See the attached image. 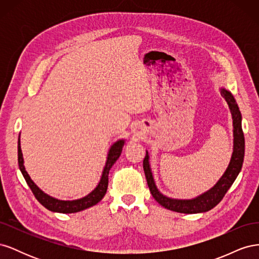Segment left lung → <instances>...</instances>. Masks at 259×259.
Returning <instances> with one entry per match:
<instances>
[{"mask_svg":"<svg viewBox=\"0 0 259 259\" xmlns=\"http://www.w3.org/2000/svg\"><path fill=\"white\" fill-rule=\"evenodd\" d=\"M222 96L226 99L227 104L229 106L230 112L232 115V125H233V151L231 154V159L228 164V167L226 168L223 176L218 179V182L208 189L203 192L198 197L192 199H173L168 198L166 195L160 192L158 187L155 185L154 178L152 175V170L150 166V156L146 150V156L144 159V170L147 179V184L152 197L160 205L165 207L169 210L177 211V213L184 214H198L205 213L215 207L222 199L225 197L226 192L229 190V188L234 183V180L238 177L241 171L243 160H244V150H245V142L244 135L242 131V115L239 110V107L236 99L232 96V94L222 88L221 90Z\"/></svg>","mask_w":259,"mask_h":259,"instance_id":"1","label":"left lung"}]
</instances>
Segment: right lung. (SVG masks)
<instances>
[{"mask_svg": "<svg viewBox=\"0 0 259 259\" xmlns=\"http://www.w3.org/2000/svg\"><path fill=\"white\" fill-rule=\"evenodd\" d=\"M124 144H125V139H119L111 145L110 149H109V151H108V154H107V161H106L105 167L103 169V174H101L98 185L92 192H90L88 195H85V197H83L81 199L71 200V201L58 200L56 198L51 197V195H49L48 193H45L43 190H41L40 188H38L34 184L33 180L31 179V177L27 173L25 165H23V156H22L21 147H20V134H19V138H18L19 169L21 171V174L23 175V177H25L31 191L33 192L34 197L44 207H46L52 211H55V213H62V214L76 213V211H81L83 209H86L91 206L96 205L99 201L103 200V198L105 197V194L107 192V188H108L109 170H110L113 164L116 162V160L119 159V156L121 155Z\"/></svg>", "mask_w": 259, "mask_h": 259, "instance_id": "add662e5", "label": "right lung"}]
</instances>
